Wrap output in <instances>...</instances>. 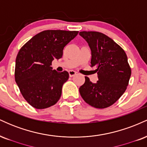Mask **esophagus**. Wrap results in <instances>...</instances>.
Returning <instances> with one entry per match:
<instances>
[{
  "instance_id": "34e87169",
  "label": "esophagus",
  "mask_w": 147,
  "mask_h": 147,
  "mask_svg": "<svg viewBox=\"0 0 147 147\" xmlns=\"http://www.w3.org/2000/svg\"><path fill=\"white\" fill-rule=\"evenodd\" d=\"M69 73V76H70V77H74L76 75V72L74 71V70H70V71L68 72Z\"/></svg>"
}]
</instances>
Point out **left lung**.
Listing matches in <instances>:
<instances>
[{"label": "left lung", "instance_id": "obj_1", "mask_svg": "<svg viewBox=\"0 0 147 147\" xmlns=\"http://www.w3.org/2000/svg\"><path fill=\"white\" fill-rule=\"evenodd\" d=\"M79 35L88 43L91 50L90 66L95 68L99 80L92 83L85 77L79 88L82 97L89 105L105 109L117 102L125 92L131 70L125 52L104 34L81 32Z\"/></svg>", "mask_w": 147, "mask_h": 147}]
</instances>
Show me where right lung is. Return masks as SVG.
<instances>
[{"mask_svg":"<svg viewBox=\"0 0 147 147\" xmlns=\"http://www.w3.org/2000/svg\"><path fill=\"white\" fill-rule=\"evenodd\" d=\"M78 32L45 30L33 36L18 52L15 81L25 100L35 109H46L60 99L69 74L52 70V61L61 58L64 47Z\"/></svg>","mask_w":147,"mask_h":147,"instance_id":"right-lung-1","label":"right lung"}]
</instances>
